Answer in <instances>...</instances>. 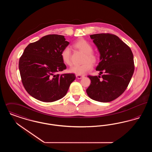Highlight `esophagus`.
Returning <instances> with one entry per match:
<instances>
[{"mask_svg": "<svg viewBox=\"0 0 152 152\" xmlns=\"http://www.w3.org/2000/svg\"><path fill=\"white\" fill-rule=\"evenodd\" d=\"M76 78L78 79H81L83 78L84 76H81V75H76Z\"/></svg>", "mask_w": 152, "mask_h": 152, "instance_id": "1", "label": "esophagus"}]
</instances>
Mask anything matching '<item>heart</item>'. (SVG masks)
Wrapping results in <instances>:
<instances>
[{"label":"heart","instance_id":"heart-1","mask_svg":"<svg viewBox=\"0 0 152 152\" xmlns=\"http://www.w3.org/2000/svg\"><path fill=\"white\" fill-rule=\"evenodd\" d=\"M73 46L78 50L85 53L83 64L72 66L69 69L70 72L78 75H83L92 69V64H96L98 61L97 55L93 52L94 48L91 44L84 39H80L75 42ZM71 51L69 47H65L61 52V57L64 63L67 65H71Z\"/></svg>","mask_w":152,"mask_h":152}]
</instances>
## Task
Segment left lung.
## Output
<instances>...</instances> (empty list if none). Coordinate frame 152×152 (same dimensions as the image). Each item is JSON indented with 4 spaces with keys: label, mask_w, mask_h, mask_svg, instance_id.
I'll return each mask as SVG.
<instances>
[{
    "label": "left lung",
    "mask_w": 152,
    "mask_h": 152,
    "mask_svg": "<svg viewBox=\"0 0 152 152\" xmlns=\"http://www.w3.org/2000/svg\"><path fill=\"white\" fill-rule=\"evenodd\" d=\"M90 37L100 53V61L96 68L100 71V76H88L91 83L86 90L87 94L96 101H113L124 92L133 76V53L130 47L115 35L103 33Z\"/></svg>",
    "instance_id": "8db88e82"
}]
</instances>
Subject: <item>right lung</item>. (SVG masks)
I'll use <instances>...</instances> for the list:
<instances>
[{
    "label": "right lung",
    "mask_w": 152,
    "mask_h": 152,
    "mask_svg": "<svg viewBox=\"0 0 152 152\" xmlns=\"http://www.w3.org/2000/svg\"><path fill=\"white\" fill-rule=\"evenodd\" d=\"M69 43L64 36L48 35L29 44L19 61L23 85L31 96L43 102L63 98L76 79L73 73L59 74L66 66L61 52Z\"/></svg>",
    "instance_id": "1"
}]
</instances>
